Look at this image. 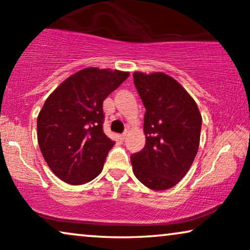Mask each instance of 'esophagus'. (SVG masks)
<instances>
[{
    "instance_id": "obj_1",
    "label": "esophagus",
    "mask_w": 250,
    "mask_h": 250,
    "mask_svg": "<svg viewBox=\"0 0 250 250\" xmlns=\"http://www.w3.org/2000/svg\"><path fill=\"white\" fill-rule=\"evenodd\" d=\"M126 136H127V133H126V132H125V133H123V134L121 135V139L123 140V141H124V140L126 139Z\"/></svg>"
}]
</instances>
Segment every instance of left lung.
I'll use <instances>...</instances> for the list:
<instances>
[{
    "instance_id": "obj_1",
    "label": "left lung",
    "mask_w": 250,
    "mask_h": 250,
    "mask_svg": "<svg viewBox=\"0 0 250 250\" xmlns=\"http://www.w3.org/2000/svg\"><path fill=\"white\" fill-rule=\"evenodd\" d=\"M133 78L146 108V146L131 156L133 173L149 189L167 190L192 165L203 119L196 101L173 77L135 71Z\"/></svg>"
}]
</instances>
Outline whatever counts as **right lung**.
I'll return each instance as SVG.
<instances>
[{
  "mask_svg": "<svg viewBox=\"0 0 250 250\" xmlns=\"http://www.w3.org/2000/svg\"><path fill=\"white\" fill-rule=\"evenodd\" d=\"M127 71L85 68L62 82L37 117V140L51 170L73 186L87 183L104 168L115 142L102 129L104 100Z\"/></svg>",
  "mask_w": 250,
  "mask_h": 250,
  "instance_id": "obj_1",
  "label": "right lung"
}]
</instances>
